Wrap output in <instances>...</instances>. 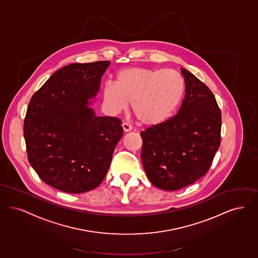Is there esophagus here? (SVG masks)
I'll list each match as a JSON object with an SVG mask.
<instances>
[{"mask_svg": "<svg viewBox=\"0 0 258 258\" xmlns=\"http://www.w3.org/2000/svg\"><path fill=\"white\" fill-rule=\"evenodd\" d=\"M122 129H123L124 132H130L132 130V126L127 122H123L122 123Z\"/></svg>", "mask_w": 258, "mask_h": 258, "instance_id": "obj_1", "label": "esophagus"}]
</instances>
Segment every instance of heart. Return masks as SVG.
<instances>
[{"instance_id": "1", "label": "heart", "mask_w": 258, "mask_h": 258, "mask_svg": "<svg viewBox=\"0 0 258 258\" xmlns=\"http://www.w3.org/2000/svg\"><path fill=\"white\" fill-rule=\"evenodd\" d=\"M183 91V79L174 70L128 68L117 72L115 83L105 84L103 101L112 114L123 112L132 103L140 123L151 127L171 116Z\"/></svg>"}]
</instances>
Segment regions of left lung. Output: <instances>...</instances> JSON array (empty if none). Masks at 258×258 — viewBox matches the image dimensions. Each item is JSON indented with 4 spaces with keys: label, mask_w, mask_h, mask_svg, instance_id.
Listing matches in <instances>:
<instances>
[{
    "label": "left lung",
    "mask_w": 258,
    "mask_h": 258,
    "mask_svg": "<svg viewBox=\"0 0 258 258\" xmlns=\"http://www.w3.org/2000/svg\"><path fill=\"white\" fill-rule=\"evenodd\" d=\"M185 97L176 115L141 133L147 178L162 190H179L208 171L221 144L222 114L213 92L181 68Z\"/></svg>",
    "instance_id": "obj_1"
}]
</instances>
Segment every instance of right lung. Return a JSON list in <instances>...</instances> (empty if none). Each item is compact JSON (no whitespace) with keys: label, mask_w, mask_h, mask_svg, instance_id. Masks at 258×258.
<instances>
[{"label":"right lung","mask_w":258,"mask_h":258,"mask_svg":"<svg viewBox=\"0 0 258 258\" xmlns=\"http://www.w3.org/2000/svg\"><path fill=\"white\" fill-rule=\"evenodd\" d=\"M109 60L71 63L56 71L29 103L24 120L28 159L40 179L81 194L105 178L123 135L117 117L97 116L90 105Z\"/></svg>","instance_id":"right-lung-1"}]
</instances>
